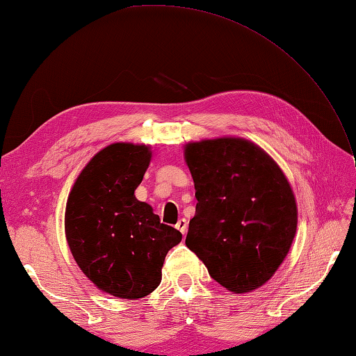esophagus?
Segmentation results:
<instances>
[{"label":"esophagus","mask_w":356,"mask_h":356,"mask_svg":"<svg viewBox=\"0 0 356 356\" xmlns=\"http://www.w3.org/2000/svg\"><path fill=\"white\" fill-rule=\"evenodd\" d=\"M175 227H177L183 234H186V232H188V220H186V219H179V220L177 222V225H175Z\"/></svg>","instance_id":"obj_1"}]
</instances>
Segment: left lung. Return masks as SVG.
Masks as SVG:
<instances>
[{
	"mask_svg": "<svg viewBox=\"0 0 356 356\" xmlns=\"http://www.w3.org/2000/svg\"><path fill=\"white\" fill-rule=\"evenodd\" d=\"M186 162L197 198L186 245L228 291L263 286L296 236L288 179L259 147L233 137L189 143Z\"/></svg>",
	"mask_w": 356,
	"mask_h": 356,
	"instance_id": "1",
	"label": "left lung"
}]
</instances>
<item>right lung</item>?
<instances>
[{"label": "right lung", "mask_w": 356, "mask_h": 356, "mask_svg": "<svg viewBox=\"0 0 356 356\" xmlns=\"http://www.w3.org/2000/svg\"><path fill=\"white\" fill-rule=\"evenodd\" d=\"M149 148L112 143L90 159L65 208V236L90 282L120 298H140L161 283L165 254L181 233L161 223L134 191L149 164Z\"/></svg>", "instance_id": "right-lung-1"}]
</instances>
